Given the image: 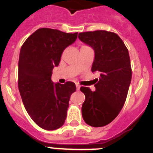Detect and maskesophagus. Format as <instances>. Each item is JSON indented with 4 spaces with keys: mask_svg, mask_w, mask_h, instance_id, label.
Returning <instances> with one entry per match:
<instances>
[{
    "mask_svg": "<svg viewBox=\"0 0 153 153\" xmlns=\"http://www.w3.org/2000/svg\"><path fill=\"white\" fill-rule=\"evenodd\" d=\"M76 90H79L80 89V86L79 84H76Z\"/></svg>",
    "mask_w": 153,
    "mask_h": 153,
    "instance_id": "1",
    "label": "esophagus"
}]
</instances>
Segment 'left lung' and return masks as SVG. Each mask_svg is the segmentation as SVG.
<instances>
[{"mask_svg": "<svg viewBox=\"0 0 153 153\" xmlns=\"http://www.w3.org/2000/svg\"><path fill=\"white\" fill-rule=\"evenodd\" d=\"M78 37L94 51L91 70L100 76L95 91L80 88L85 95L82 117L91 126H104L118 116L125 103L132 79L129 51L113 32L89 31L79 33Z\"/></svg>", "mask_w": 153, "mask_h": 153, "instance_id": "8db88e82", "label": "left lung"}]
</instances>
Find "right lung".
<instances>
[{
	"mask_svg": "<svg viewBox=\"0 0 153 153\" xmlns=\"http://www.w3.org/2000/svg\"><path fill=\"white\" fill-rule=\"evenodd\" d=\"M77 33L40 28L24 42L18 62V88L23 103L33 122L46 130H54L67 118L75 83H53L52 70L60 63L63 51L74 44Z\"/></svg>",
	"mask_w": 153,
	"mask_h": 153,
	"instance_id": "add662e5",
	"label": "right lung"
}]
</instances>
